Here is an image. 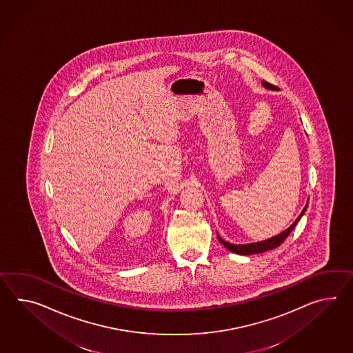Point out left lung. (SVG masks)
Here are the masks:
<instances>
[{"instance_id":"left-lung-1","label":"left lung","mask_w":353,"mask_h":353,"mask_svg":"<svg viewBox=\"0 0 353 353\" xmlns=\"http://www.w3.org/2000/svg\"><path fill=\"white\" fill-rule=\"evenodd\" d=\"M262 83H263V86L270 88V90H274V88H276V86L268 83L266 81H263ZM306 208H307V206H305V208L303 209V212L299 215L298 219L294 221V224H292L290 228H288L285 232H282L281 234L276 235L274 238H270V239H267V241H262V242H257V243L238 244V245H236V244L228 243L225 241H223L219 235H218V239H219L220 243L223 244L229 251L234 252L236 254H243V256L254 254V253H262V252H266L268 251V250H274L276 247H279V245L289 236V234L292 232V229L298 224L300 218L303 216V214L305 212Z\"/></svg>"}]
</instances>
